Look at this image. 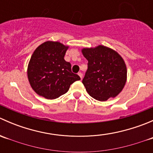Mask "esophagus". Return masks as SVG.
<instances>
[{"mask_svg":"<svg viewBox=\"0 0 153 153\" xmlns=\"http://www.w3.org/2000/svg\"><path fill=\"white\" fill-rule=\"evenodd\" d=\"M78 75H79V76H80V78H81V79H82V78H83V74L81 73V72H78Z\"/></svg>","mask_w":153,"mask_h":153,"instance_id":"esophagus-1","label":"esophagus"}]
</instances>
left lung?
<instances>
[{
	"label": "left lung",
	"mask_w": 153,
	"mask_h": 153,
	"mask_svg": "<svg viewBox=\"0 0 153 153\" xmlns=\"http://www.w3.org/2000/svg\"><path fill=\"white\" fill-rule=\"evenodd\" d=\"M88 61V69L82 83L91 97L100 101L115 98L126 81L124 59L113 49L99 45L82 49Z\"/></svg>",
	"instance_id": "left-lung-1"
}]
</instances>
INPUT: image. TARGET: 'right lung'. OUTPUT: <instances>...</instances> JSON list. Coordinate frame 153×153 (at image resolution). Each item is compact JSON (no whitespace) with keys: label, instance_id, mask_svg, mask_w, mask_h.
<instances>
[{"label":"right lung","instance_id":"right-lung-1","mask_svg":"<svg viewBox=\"0 0 153 153\" xmlns=\"http://www.w3.org/2000/svg\"><path fill=\"white\" fill-rule=\"evenodd\" d=\"M67 49L58 41H46L34 51L27 75L38 95L47 99H55L65 94L75 81L81 80L72 72L70 63L64 60Z\"/></svg>","mask_w":153,"mask_h":153}]
</instances>
